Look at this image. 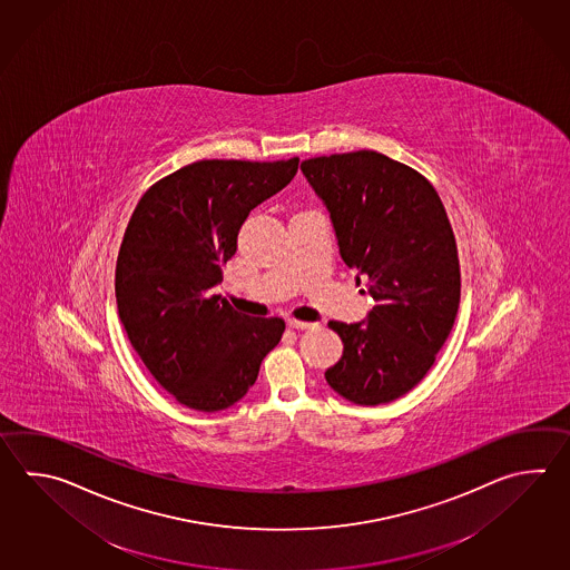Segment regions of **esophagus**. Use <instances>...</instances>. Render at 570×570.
Listing matches in <instances>:
<instances>
[{
  "instance_id": "esophagus-1",
  "label": "esophagus",
  "mask_w": 570,
  "mask_h": 570,
  "mask_svg": "<svg viewBox=\"0 0 570 570\" xmlns=\"http://www.w3.org/2000/svg\"><path fill=\"white\" fill-rule=\"evenodd\" d=\"M288 326L291 328H311V323H304V321H296V318H288Z\"/></svg>"
}]
</instances>
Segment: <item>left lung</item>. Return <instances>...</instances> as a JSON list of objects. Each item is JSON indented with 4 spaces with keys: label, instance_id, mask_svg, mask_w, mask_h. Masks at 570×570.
<instances>
[{
    "label": "left lung",
    "instance_id": "obj_1",
    "mask_svg": "<svg viewBox=\"0 0 570 570\" xmlns=\"http://www.w3.org/2000/svg\"><path fill=\"white\" fill-rule=\"evenodd\" d=\"M301 170L375 301L361 323H328L343 357L326 384L360 406L387 404L422 382L451 335L461 301L453 227L434 186L380 151L318 156Z\"/></svg>",
    "mask_w": 570,
    "mask_h": 570
}]
</instances>
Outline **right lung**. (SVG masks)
<instances>
[{
  "instance_id": "obj_1",
  "label": "right lung",
  "mask_w": 570,
  "mask_h": 570,
  "mask_svg": "<svg viewBox=\"0 0 570 570\" xmlns=\"http://www.w3.org/2000/svg\"><path fill=\"white\" fill-rule=\"evenodd\" d=\"M298 163L198 160L154 183L131 213L117 311L148 372L183 406L217 412L239 402L282 338V318L237 313L210 288L249 210L288 185Z\"/></svg>"
}]
</instances>
